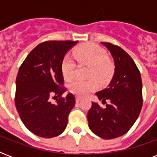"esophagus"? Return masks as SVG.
Returning a JSON list of instances; mask_svg holds the SVG:
<instances>
[{"instance_id": "esophagus-1", "label": "esophagus", "mask_w": 157, "mask_h": 157, "mask_svg": "<svg viewBox=\"0 0 157 157\" xmlns=\"http://www.w3.org/2000/svg\"><path fill=\"white\" fill-rule=\"evenodd\" d=\"M81 97H79V96H76V103H79V102L81 101Z\"/></svg>"}]
</instances>
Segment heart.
<instances>
[{
    "mask_svg": "<svg viewBox=\"0 0 157 157\" xmlns=\"http://www.w3.org/2000/svg\"><path fill=\"white\" fill-rule=\"evenodd\" d=\"M74 57L81 64L90 65L89 75L91 77L96 76L99 80L109 78L113 71V66L107 59V52L99 45L94 43H86L80 45L74 50ZM76 63L71 56L66 55L61 63L63 76L66 80H71L74 76ZM98 88V82L95 79L84 81L76 79L68 85L69 90L76 95L84 96Z\"/></svg>",
    "mask_w": 157,
    "mask_h": 157,
    "instance_id": "heart-1",
    "label": "heart"
}]
</instances>
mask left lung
I'll return each mask as SVG.
<instances>
[{"instance_id": "left-lung-1", "label": "left lung", "mask_w": 157, "mask_h": 157, "mask_svg": "<svg viewBox=\"0 0 157 157\" xmlns=\"http://www.w3.org/2000/svg\"><path fill=\"white\" fill-rule=\"evenodd\" d=\"M110 51L115 71L107 88L96 95L102 103L109 100L104 109L93 102L88 112L89 127L102 139H112L124 135L138 119L143 107L141 75L132 58L121 48L101 42Z\"/></svg>"}]
</instances>
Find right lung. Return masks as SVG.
Returning <instances> with one entry per match:
<instances>
[{"label":"right lung","mask_w":157,"mask_h":157,"mask_svg":"<svg viewBox=\"0 0 157 157\" xmlns=\"http://www.w3.org/2000/svg\"><path fill=\"white\" fill-rule=\"evenodd\" d=\"M78 41L50 40L36 46L19 67L16 78L15 106L26 128L41 138H54L65 130L75 97L66 91L61 63ZM59 98L53 105L49 98Z\"/></svg>","instance_id":"obj_1"}]
</instances>
